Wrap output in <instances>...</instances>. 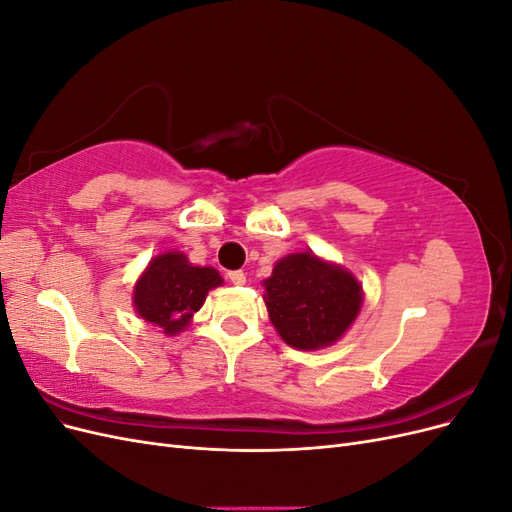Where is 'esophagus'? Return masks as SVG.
<instances>
[{
	"mask_svg": "<svg viewBox=\"0 0 512 512\" xmlns=\"http://www.w3.org/2000/svg\"><path fill=\"white\" fill-rule=\"evenodd\" d=\"M228 280L235 284V286H243L245 284V273L243 271H230L228 273Z\"/></svg>",
	"mask_w": 512,
	"mask_h": 512,
	"instance_id": "obj_1",
	"label": "esophagus"
}]
</instances>
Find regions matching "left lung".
Wrapping results in <instances>:
<instances>
[{
	"label": "left lung",
	"instance_id": "left-lung-1",
	"mask_svg": "<svg viewBox=\"0 0 512 512\" xmlns=\"http://www.w3.org/2000/svg\"><path fill=\"white\" fill-rule=\"evenodd\" d=\"M269 318L286 344L314 350L337 342L361 309L359 282L314 254H290L265 280Z\"/></svg>",
	"mask_w": 512,
	"mask_h": 512
}]
</instances>
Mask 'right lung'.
Segmentation results:
<instances>
[{
	"label": "right lung",
	"instance_id": "right-lung-1",
	"mask_svg": "<svg viewBox=\"0 0 512 512\" xmlns=\"http://www.w3.org/2000/svg\"><path fill=\"white\" fill-rule=\"evenodd\" d=\"M222 284L211 267H192L179 252H166L149 262L134 290L136 312L164 333L183 331L194 312L205 303L207 292Z\"/></svg>",
	"mask_w": 512,
	"mask_h": 512
}]
</instances>
